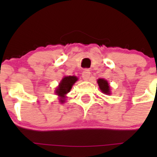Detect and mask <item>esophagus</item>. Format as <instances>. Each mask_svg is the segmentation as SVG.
Instances as JSON below:
<instances>
[{
  "instance_id": "34e87169",
  "label": "esophagus",
  "mask_w": 157,
  "mask_h": 157,
  "mask_svg": "<svg viewBox=\"0 0 157 157\" xmlns=\"http://www.w3.org/2000/svg\"><path fill=\"white\" fill-rule=\"evenodd\" d=\"M82 77L84 80H88L90 77V71L89 69H85L82 73Z\"/></svg>"
}]
</instances>
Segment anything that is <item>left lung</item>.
<instances>
[{
    "mask_svg": "<svg viewBox=\"0 0 157 157\" xmlns=\"http://www.w3.org/2000/svg\"><path fill=\"white\" fill-rule=\"evenodd\" d=\"M98 85H99V89H100L101 91L102 92L105 94H110V86L107 80H105V79H99L97 80Z\"/></svg>",
    "mask_w": 157,
    "mask_h": 157,
    "instance_id": "obj_1",
    "label": "left lung"
}]
</instances>
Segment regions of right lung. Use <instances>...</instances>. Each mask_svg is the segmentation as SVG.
<instances>
[{
	"instance_id": "obj_1",
	"label": "right lung",
	"mask_w": 157,
	"mask_h": 157,
	"mask_svg": "<svg viewBox=\"0 0 157 157\" xmlns=\"http://www.w3.org/2000/svg\"><path fill=\"white\" fill-rule=\"evenodd\" d=\"M78 80L75 76H68V77H64V78L60 82L59 85L55 90V93L60 97V102L61 103L64 102V98L67 93L71 91L73 85L74 84L77 80Z\"/></svg>"
}]
</instances>
